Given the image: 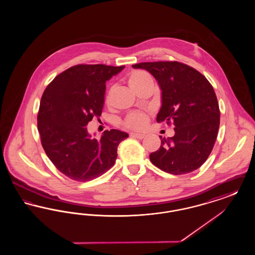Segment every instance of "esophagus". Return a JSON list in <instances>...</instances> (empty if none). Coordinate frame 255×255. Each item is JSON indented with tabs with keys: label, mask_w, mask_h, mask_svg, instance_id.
<instances>
[{
	"label": "esophagus",
	"mask_w": 255,
	"mask_h": 255,
	"mask_svg": "<svg viewBox=\"0 0 255 255\" xmlns=\"http://www.w3.org/2000/svg\"><path fill=\"white\" fill-rule=\"evenodd\" d=\"M130 136H132V137H136V138L141 139V138H143V137L145 136V134L139 133H130Z\"/></svg>",
	"instance_id": "esophagus-1"
}]
</instances>
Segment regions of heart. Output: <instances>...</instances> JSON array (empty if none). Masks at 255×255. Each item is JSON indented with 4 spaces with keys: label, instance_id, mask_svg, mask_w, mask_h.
Wrapping results in <instances>:
<instances>
[{
    "label": "heart",
    "instance_id": "obj_1",
    "mask_svg": "<svg viewBox=\"0 0 255 255\" xmlns=\"http://www.w3.org/2000/svg\"><path fill=\"white\" fill-rule=\"evenodd\" d=\"M128 84L135 93H138L142 89L149 85H154L152 76L144 71H133L128 76ZM112 95V90H110L108 95L105 98L106 104H109ZM148 122V115L141 112H134L130 114L123 122L124 126L129 129H142L145 127Z\"/></svg>",
    "mask_w": 255,
    "mask_h": 255
}]
</instances>
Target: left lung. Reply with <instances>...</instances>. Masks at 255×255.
Segmentation results:
<instances>
[{"instance_id": "obj_1", "label": "left lung", "mask_w": 255, "mask_h": 255, "mask_svg": "<svg viewBox=\"0 0 255 255\" xmlns=\"http://www.w3.org/2000/svg\"><path fill=\"white\" fill-rule=\"evenodd\" d=\"M158 81L161 107L157 122L175 126L174 136L160 137L161 144L149 158L159 169L173 175L190 173L203 165L218 134V100L209 81L194 68L177 61L134 64Z\"/></svg>"}]
</instances>
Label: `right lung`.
<instances>
[{"label": "right lung", "mask_w": 255, "mask_h": 255, "mask_svg": "<svg viewBox=\"0 0 255 255\" xmlns=\"http://www.w3.org/2000/svg\"><path fill=\"white\" fill-rule=\"evenodd\" d=\"M125 66L80 64L58 74L43 93L37 126L51 162L76 182L97 179L115 164L118 146L128 133L112 129L92 138L87 124L100 117L106 81Z\"/></svg>", "instance_id": "add662e5"}]
</instances>
